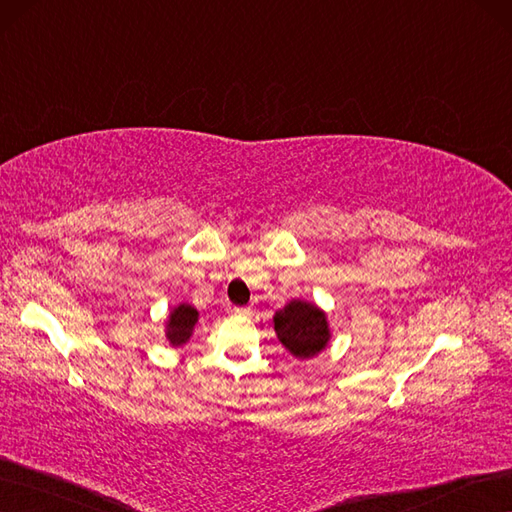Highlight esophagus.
<instances>
[{
  "label": "esophagus",
  "instance_id": "1",
  "mask_svg": "<svg viewBox=\"0 0 512 512\" xmlns=\"http://www.w3.org/2000/svg\"><path fill=\"white\" fill-rule=\"evenodd\" d=\"M231 313H235V315H245V313H248V309H241V306H233Z\"/></svg>",
  "mask_w": 512,
  "mask_h": 512
}]
</instances>
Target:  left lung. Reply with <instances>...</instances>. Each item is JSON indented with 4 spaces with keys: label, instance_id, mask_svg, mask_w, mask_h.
<instances>
[{
    "label": "left lung",
    "instance_id": "8db88e82",
    "mask_svg": "<svg viewBox=\"0 0 512 512\" xmlns=\"http://www.w3.org/2000/svg\"><path fill=\"white\" fill-rule=\"evenodd\" d=\"M279 342L298 359H311L330 342V325L319 306L292 300L273 317Z\"/></svg>",
    "mask_w": 512,
    "mask_h": 512
}]
</instances>
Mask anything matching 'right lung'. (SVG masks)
Returning <instances> with one entry per match:
<instances>
[{"instance_id":"1","label":"right lung","mask_w":512,"mask_h":512,"mask_svg":"<svg viewBox=\"0 0 512 512\" xmlns=\"http://www.w3.org/2000/svg\"><path fill=\"white\" fill-rule=\"evenodd\" d=\"M197 309L191 304H178L176 309L170 313L168 319V330H166V338L170 340L172 346H182L185 344L191 334H193V327L197 323Z\"/></svg>"}]
</instances>
